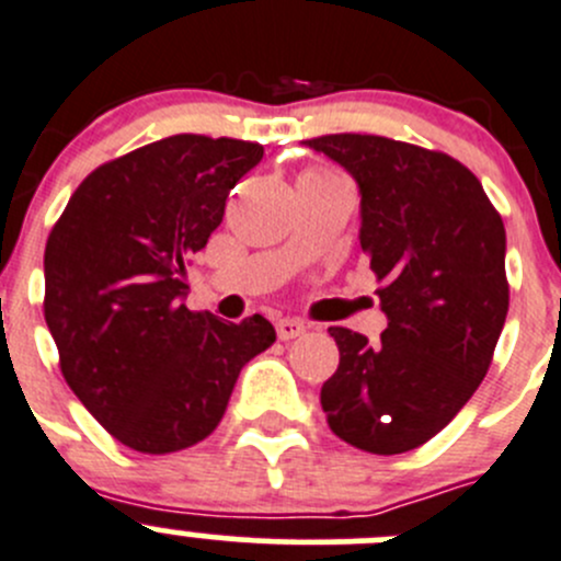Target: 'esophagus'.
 <instances>
[{"label": "esophagus", "instance_id": "esophagus-1", "mask_svg": "<svg viewBox=\"0 0 561 561\" xmlns=\"http://www.w3.org/2000/svg\"><path fill=\"white\" fill-rule=\"evenodd\" d=\"M275 330H278L280 341H294V337L305 335V330H308V327H305L299 319H278L275 321Z\"/></svg>", "mask_w": 561, "mask_h": 561}]
</instances>
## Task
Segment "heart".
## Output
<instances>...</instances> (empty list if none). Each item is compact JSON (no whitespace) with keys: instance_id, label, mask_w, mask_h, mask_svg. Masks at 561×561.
<instances>
[{"instance_id":"b5f03b06","label":"heart","mask_w":561,"mask_h":561,"mask_svg":"<svg viewBox=\"0 0 561 561\" xmlns=\"http://www.w3.org/2000/svg\"><path fill=\"white\" fill-rule=\"evenodd\" d=\"M308 174H324V171H308Z\"/></svg>"}]
</instances>
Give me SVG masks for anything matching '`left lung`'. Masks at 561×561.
I'll return each mask as SVG.
<instances>
[{"instance_id": "1", "label": "left lung", "mask_w": 561, "mask_h": 561, "mask_svg": "<svg viewBox=\"0 0 561 561\" xmlns=\"http://www.w3.org/2000/svg\"><path fill=\"white\" fill-rule=\"evenodd\" d=\"M359 187V248L379 280V343L330 327L341 363L321 387L332 434L374 456L425 445L485 379L507 319L504 224L445 152L385 136L310 138Z\"/></svg>"}]
</instances>
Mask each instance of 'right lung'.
Here are the masks:
<instances>
[{
	"label": "right lung",
	"instance_id": "right-lung-1",
	"mask_svg": "<svg viewBox=\"0 0 561 561\" xmlns=\"http://www.w3.org/2000/svg\"><path fill=\"white\" fill-rule=\"evenodd\" d=\"M262 144L182 133L103 163L46 242V324L70 390L114 439L163 456L218 428L237 376L275 343L264 316L193 313L185 262Z\"/></svg>",
	"mask_w": 561,
	"mask_h": 561
}]
</instances>
